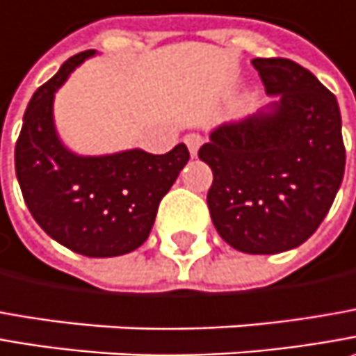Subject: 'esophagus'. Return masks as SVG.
<instances>
[{
    "mask_svg": "<svg viewBox=\"0 0 356 356\" xmlns=\"http://www.w3.org/2000/svg\"><path fill=\"white\" fill-rule=\"evenodd\" d=\"M185 143H187V147H189L191 157H197V154H199V147L202 145L201 136H199V134H187V136H185Z\"/></svg>",
    "mask_w": 356,
    "mask_h": 356,
    "instance_id": "obj_1",
    "label": "esophagus"
}]
</instances>
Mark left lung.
Returning a JSON list of instances; mask_svg holds the SVG:
<instances>
[{
    "mask_svg": "<svg viewBox=\"0 0 356 356\" xmlns=\"http://www.w3.org/2000/svg\"><path fill=\"white\" fill-rule=\"evenodd\" d=\"M252 65L274 100L213 129L199 159L213 169L207 204L220 238L246 254H277L309 238L335 201L345 173L341 112L298 63Z\"/></svg>",
    "mask_w": 356,
    "mask_h": 356,
    "instance_id": "1",
    "label": "left lung"
}]
</instances>
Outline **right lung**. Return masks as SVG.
<instances>
[{"instance_id": "add662e5", "label": "right lung", "mask_w": 356, "mask_h": 356, "mask_svg": "<svg viewBox=\"0 0 356 356\" xmlns=\"http://www.w3.org/2000/svg\"><path fill=\"white\" fill-rule=\"evenodd\" d=\"M94 53L70 56L33 94L15 145V173L25 204L51 238L88 258H112L147 240L157 207L187 165L189 149L185 143L163 155L68 149L55 128V94Z\"/></svg>"}]
</instances>
